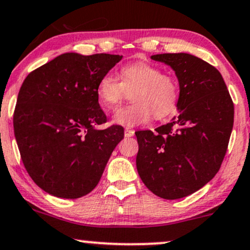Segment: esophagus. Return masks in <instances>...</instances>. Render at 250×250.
I'll return each instance as SVG.
<instances>
[{
	"label": "esophagus",
	"instance_id": "34e87169",
	"mask_svg": "<svg viewBox=\"0 0 250 250\" xmlns=\"http://www.w3.org/2000/svg\"><path fill=\"white\" fill-rule=\"evenodd\" d=\"M124 134H125V137L131 138V137H133V135H134V131L131 130V128H125Z\"/></svg>",
	"mask_w": 250,
	"mask_h": 250
}]
</instances>
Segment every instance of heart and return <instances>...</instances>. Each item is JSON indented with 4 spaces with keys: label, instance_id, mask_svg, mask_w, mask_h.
I'll return each instance as SVG.
<instances>
[{
    "label": "heart",
    "instance_id": "obj_1",
    "mask_svg": "<svg viewBox=\"0 0 250 250\" xmlns=\"http://www.w3.org/2000/svg\"><path fill=\"white\" fill-rule=\"evenodd\" d=\"M131 92V105L117 111L112 122L124 127L145 124L154 116L163 119L175 112L178 102V84L172 76L162 74L155 64L137 61L120 70V80L106 73L97 83V97L107 110H115Z\"/></svg>",
    "mask_w": 250,
    "mask_h": 250
}]
</instances>
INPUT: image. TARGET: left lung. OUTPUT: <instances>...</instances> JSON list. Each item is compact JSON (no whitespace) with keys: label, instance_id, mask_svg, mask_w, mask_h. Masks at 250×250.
<instances>
[{"label":"left lung","instance_id":"left-lung-1","mask_svg":"<svg viewBox=\"0 0 250 250\" xmlns=\"http://www.w3.org/2000/svg\"><path fill=\"white\" fill-rule=\"evenodd\" d=\"M178 80V116L156 132H135L138 174L154 195L180 199L220 169L234 123V105L219 70L188 53L152 55Z\"/></svg>","mask_w":250,"mask_h":250}]
</instances>
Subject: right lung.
<instances>
[{
	"mask_svg": "<svg viewBox=\"0 0 250 250\" xmlns=\"http://www.w3.org/2000/svg\"><path fill=\"white\" fill-rule=\"evenodd\" d=\"M123 55L63 53L24 80L14 113L21 161L45 192L59 198L85 196L100 182L124 128L106 122L97 83Z\"/></svg>",
	"mask_w": 250,
	"mask_h": 250,
	"instance_id": "add662e5",
	"label": "right lung"
}]
</instances>
